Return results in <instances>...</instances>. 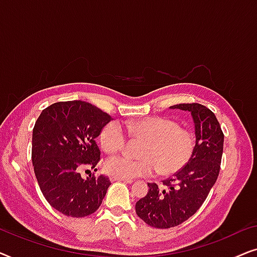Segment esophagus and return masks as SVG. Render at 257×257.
Instances as JSON below:
<instances>
[{
    "label": "esophagus",
    "mask_w": 257,
    "mask_h": 257,
    "mask_svg": "<svg viewBox=\"0 0 257 257\" xmlns=\"http://www.w3.org/2000/svg\"><path fill=\"white\" fill-rule=\"evenodd\" d=\"M111 181H124L125 184H132L133 180L131 179H124V178H118V177H112Z\"/></svg>",
    "instance_id": "obj_1"
}]
</instances>
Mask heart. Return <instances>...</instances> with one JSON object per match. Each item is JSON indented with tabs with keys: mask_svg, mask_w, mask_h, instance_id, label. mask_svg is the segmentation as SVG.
<instances>
[{
	"mask_svg": "<svg viewBox=\"0 0 257 257\" xmlns=\"http://www.w3.org/2000/svg\"><path fill=\"white\" fill-rule=\"evenodd\" d=\"M130 136L145 139L140 159L126 156L112 157L105 163V171L112 177L133 179L147 177L154 171L171 175L185 167L195 150V136L179 127L177 121L166 117H145L127 122ZM100 145L107 153L124 147L126 132L119 121H110L101 128Z\"/></svg>",
	"mask_w": 257,
	"mask_h": 257,
	"instance_id": "obj_1",
	"label": "heart"
}]
</instances>
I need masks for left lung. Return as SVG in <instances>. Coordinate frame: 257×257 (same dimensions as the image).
Masks as SVG:
<instances>
[{"mask_svg":"<svg viewBox=\"0 0 257 257\" xmlns=\"http://www.w3.org/2000/svg\"><path fill=\"white\" fill-rule=\"evenodd\" d=\"M191 113L194 122L195 150L191 160L173 178L157 184H147L146 196L136 203V212L143 221L154 228H171L194 215L215 184L223 152V133L209 108L201 104H178Z\"/></svg>","mask_w":257,"mask_h":257,"instance_id":"obj_1","label":"left lung"}]
</instances>
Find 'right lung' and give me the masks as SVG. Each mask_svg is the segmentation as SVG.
Returning a JSON list of instances; mask_svg holds the SVG:
<instances>
[{
  "label": "right lung",
  "instance_id": "obj_1",
  "mask_svg": "<svg viewBox=\"0 0 257 257\" xmlns=\"http://www.w3.org/2000/svg\"><path fill=\"white\" fill-rule=\"evenodd\" d=\"M112 118L82 100L59 101L48 106L33 130L31 159L44 198L56 210L71 217L96 212L110 179L100 174L83 179L80 172L100 159L96 138Z\"/></svg>",
  "mask_w": 257,
  "mask_h": 257
}]
</instances>
